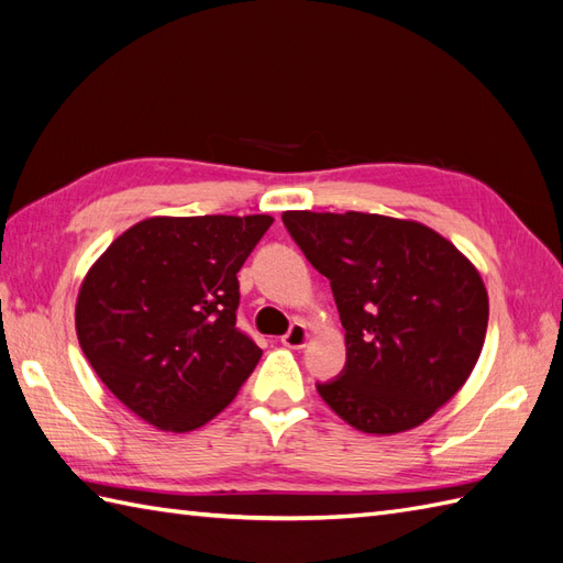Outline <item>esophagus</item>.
I'll use <instances>...</instances> for the list:
<instances>
[{
	"label": "esophagus",
	"mask_w": 563,
	"mask_h": 563,
	"mask_svg": "<svg viewBox=\"0 0 563 563\" xmlns=\"http://www.w3.org/2000/svg\"><path fill=\"white\" fill-rule=\"evenodd\" d=\"M308 327L303 322H294L289 327V332L282 336V344L289 346V349H303L308 344Z\"/></svg>",
	"instance_id": "esophagus-1"
}]
</instances>
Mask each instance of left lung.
I'll list each match as a JSON object with an SVG mask.
<instances>
[{
    "label": "left lung",
    "mask_w": 563,
    "mask_h": 563,
    "mask_svg": "<svg viewBox=\"0 0 563 563\" xmlns=\"http://www.w3.org/2000/svg\"><path fill=\"white\" fill-rule=\"evenodd\" d=\"M308 263L332 284L346 365L318 385L355 430L418 428L471 377L489 303L473 263L430 227L365 212H284Z\"/></svg>",
    "instance_id": "obj_1"
}]
</instances>
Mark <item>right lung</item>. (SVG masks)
<instances>
[{"label":"right lung","instance_id":"add662e5","mask_svg":"<svg viewBox=\"0 0 563 563\" xmlns=\"http://www.w3.org/2000/svg\"><path fill=\"white\" fill-rule=\"evenodd\" d=\"M272 222L150 217L90 267L76 303L78 344L135 416L190 432L234 401L263 355L236 327V274Z\"/></svg>","mask_w":563,"mask_h":563}]
</instances>
